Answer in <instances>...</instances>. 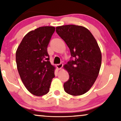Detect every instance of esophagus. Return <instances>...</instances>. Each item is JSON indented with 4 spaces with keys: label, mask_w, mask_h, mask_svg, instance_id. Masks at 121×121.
I'll list each match as a JSON object with an SVG mask.
<instances>
[{
    "label": "esophagus",
    "mask_w": 121,
    "mask_h": 121,
    "mask_svg": "<svg viewBox=\"0 0 121 121\" xmlns=\"http://www.w3.org/2000/svg\"><path fill=\"white\" fill-rule=\"evenodd\" d=\"M63 66V64L62 63H60L59 64L57 65V68L58 69H61Z\"/></svg>",
    "instance_id": "esophagus-1"
}]
</instances>
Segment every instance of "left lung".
<instances>
[{
	"instance_id": "1",
	"label": "left lung",
	"mask_w": 121,
	"mask_h": 121,
	"mask_svg": "<svg viewBox=\"0 0 121 121\" xmlns=\"http://www.w3.org/2000/svg\"><path fill=\"white\" fill-rule=\"evenodd\" d=\"M56 32L70 49L74 60L64 66L69 78L64 84L65 92L80 95L89 91L99 74L102 55L96 40L87 28L65 25L56 27Z\"/></svg>"
}]
</instances>
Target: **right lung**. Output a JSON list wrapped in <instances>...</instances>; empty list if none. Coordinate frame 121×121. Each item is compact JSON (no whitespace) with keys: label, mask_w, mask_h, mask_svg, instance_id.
I'll return each mask as SVG.
<instances>
[{"label":"right lung","mask_w":121,"mask_h":121,"mask_svg":"<svg viewBox=\"0 0 121 121\" xmlns=\"http://www.w3.org/2000/svg\"><path fill=\"white\" fill-rule=\"evenodd\" d=\"M55 28L41 27L29 32L16 52V62L22 82L30 93L37 96L49 91L55 67L49 61L47 47Z\"/></svg>","instance_id":"obj_1"}]
</instances>
